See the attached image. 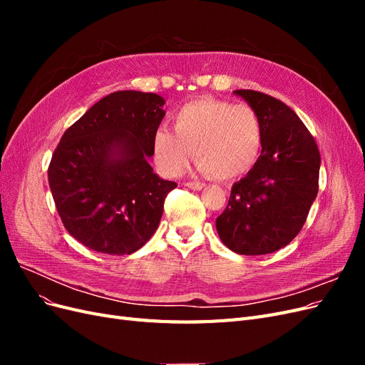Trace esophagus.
I'll list each match as a JSON object with an SVG mask.
<instances>
[{"instance_id": "esophagus-1", "label": "esophagus", "mask_w": 365, "mask_h": 365, "mask_svg": "<svg viewBox=\"0 0 365 365\" xmlns=\"http://www.w3.org/2000/svg\"><path fill=\"white\" fill-rule=\"evenodd\" d=\"M185 185L189 187V189H193V190H201V189H204V182H200V181H189V182H185Z\"/></svg>"}]
</instances>
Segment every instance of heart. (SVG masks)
<instances>
[{
  "mask_svg": "<svg viewBox=\"0 0 365 365\" xmlns=\"http://www.w3.org/2000/svg\"><path fill=\"white\" fill-rule=\"evenodd\" d=\"M173 131L158 128L152 138L153 160L169 176L180 175L195 152L201 172L237 178L256 164L263 145L260 118L251 106L216 98L184 105L173 117Z\"/></svg>",
  "mask_w": 365,
  "mask_h": 365,
  "instance_id": "heart-1",
  "label": "heart"
}]
</instances>
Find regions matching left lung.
Wrapping results in <instances>:
<instances>
[{
	"mask_svg": "<svg viewBox=\"0 0 365 365\" xmlns=\"http://www.w3.org/2000/svg\"><path fill=\"white\" fill-rule=\"evenodd\" d=\"M235 93L257 113L263 145L248 175L231 187L216 230L231 251L260 256L300 233L318 193L322 158L315 138L288 105L260 91Z\"/></svg>",
	"mask_w": 365,
	"mask_h": 365,
	"instance_id": "left-lung-1",
	"label": "left lung"
}]
</instances>
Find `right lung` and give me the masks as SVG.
Here are the masks:
<instances>
[{
    "instance_id": "1",
    "label": "right lung",
    "mask_w": 365,
    "mask_h": 365,
    "mask_svg": "<svg viewBox=\"0 0 365 365\" xmlns=\"http://www.w3.org/2000/svg\"><path fill=\"white\" fill-rule=\"evenodd\" d=\"M164 98L117 91L63 132L48 165V184L65 230L111 256L135 252L155 233L176 182L148 163L164 117Z\"/></svg>"
}]
</instances>
